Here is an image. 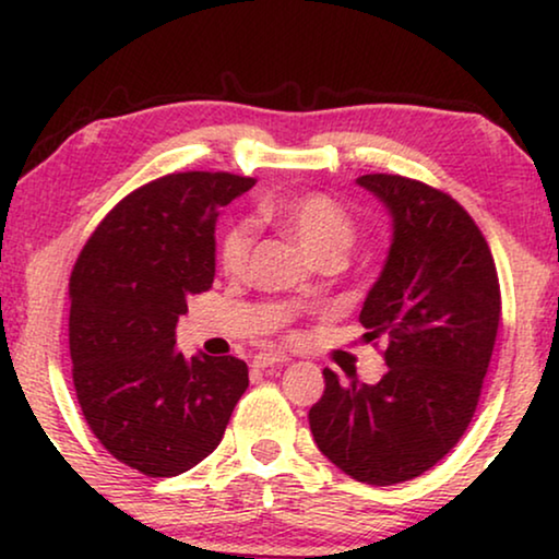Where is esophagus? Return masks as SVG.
Returning <instances> with one entry per match:
<instances>
[{
	"instance_id": "obj_1",
	"label": "esophagus",
	"mask_w": 559,
	"mask_h": 559,
	"mask_svg": "<svg viewBox=\"0 0 559 559\" xmlns=\"http://www.w3.org/2000/svg\"><path fill=\"white\" fill-rule=\"evenodd\" d=\"M287 361H289V358L285 354H257L254 361H251V366H254L257 371H264V369H270V366H282Z\"/></svg>"
}]
</instances>
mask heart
<instances>
[{"label":"heart","instance_id":"heart-1","mask_svg":"<svg viewBox=\"0 0 559 559\" xmlns=\"http://www.w3.org/2000/svg\"><path fill=\"white\" fill-rule=\"evenodd\" d=\"M259 216L277 224L300 243L312 262H338L356 241V221L350 213L323 193H308L282 201H266ZM254 231L247 221L228 226L218 247V264L226 274H241L249 264Z\"/></svg>","mask_w":559,"mask_h":559}]
</instances>
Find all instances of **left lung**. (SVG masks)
Here are the masks:
<instances>
[{
	"mask_svg": "<svg viewBox=\"0 0 559 559\" xmlns=\"http://www.w3.org/2000/svg\"><path fill=\"white\" fill-rule=\"evenodd\" d=\"M386 205L392 247L366 295V341H386L377 384L323 369L310 407L320 453L369 486L412 480L440 463L468 430L491 364L501 289L491 249L461 203L402 175H361Z\"/></svg>",
	"mask_w": 559,
	"mask_h": 559,
	"instance_id": "1",
	"label": "left lung"
}]
</instances>
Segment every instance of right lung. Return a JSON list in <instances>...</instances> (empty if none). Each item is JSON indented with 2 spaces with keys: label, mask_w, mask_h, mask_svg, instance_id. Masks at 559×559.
I'll list each match as a JSON object with an SVG mask.
<instances>
[{
  "label": "right lung",
  "mask_w": 559,
  "mask_h": 559,
  "mask_svg": "<svg viewBox=\"0 0 559 559\" xmlns=\"http://www.w3.org/2000/svg\"><path fill=\"white\" fill-rule=\"evenodd\" d=\"M251 186L231 173L165 175L114 205L75 259V396L98 442L150 478L209 457L249 386L241 358L182 356L175 325L216 277L221 205Z\"/></svg>",
  "instance_id": "obj_1"
}]
</instances>
